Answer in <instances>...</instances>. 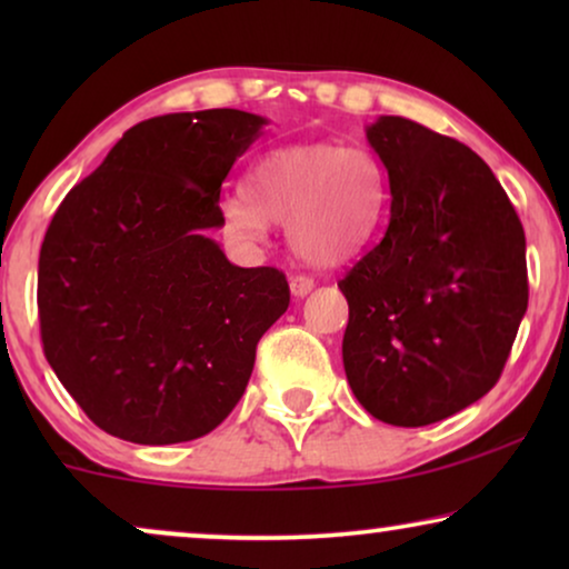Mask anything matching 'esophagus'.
Instances as JSON below:
<instances>
[{"mask_svg": "<svg viewBox=\"0 0 569 569\" xmlns=\"http://www.w3.org/2000/svg\"><path fill=\"white\" fill-rule=\"evenodd\" d=\"M290 290L295 298H306V295L313 290V279L306 274H295V277H290Z\"/></svg>", "mask_w": 569, "mask_h": 569, "instance_id": "1", "label": "esophagus"}]
</instances>
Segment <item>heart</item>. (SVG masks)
I'll return each mask as SVG.
<instances>
[{
    "mask_svg": "<svg viewBox=\"0 0 569 569\" xmlns=\"http://www.w3.org/2000/svg\"><path fill=\"white\" fill-rule=\"evenodd\" d=\"M243 193L222 207L230 232L261 240L269 222L287 224L300 259L339 267L376 236L386 207V173L360 147L295 144L256 160Z\"/></svg>",
    "mask_w": 569,
    "mask_h": 569,
    "instance_id": "1",
    "label": "heart"
}]
</instances>
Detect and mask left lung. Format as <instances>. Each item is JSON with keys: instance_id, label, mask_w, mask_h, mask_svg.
I'll return each mask as SVG.
<instances>
[{"instance_id": "left-lung-1", "label": "left lung", "mask_w": 569, "mask_h": 569, "mask_svg": "<svg viewBox=\"0 0 569 569\" xmlns=\"http://www.w3.org/2000/svg\"><path fill=\"white\" fill-rule=\"evenodd\" d=\"M391 220L339 282L357 401L380 422L425 427L492 391L528 308L526 232L477 152L401 116L370 123Z\"/></svg>"}]
</instances>
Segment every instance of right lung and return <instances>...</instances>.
I'll return each instance as SVG.
<instances>
[{"label": "right lung", "instance_id": "1", "mask_svg": "<svg viewBox=\"0 0 569 569\" xmlns=\"http://www.w3.org/2000/svg\"><path fill=\"white\" fill-rule=\"evenodd\" d=\"M267 123L236 108L137 123L46 230V360L113 438L170 446L212 432L290 306L282 271L240 269L207 238L224 224L222 181Z\"/></svg>", "mask_w": 569, "mask_h": 569}]
</instances>
